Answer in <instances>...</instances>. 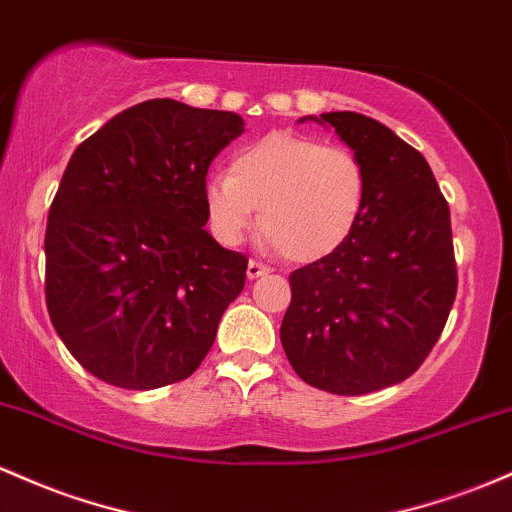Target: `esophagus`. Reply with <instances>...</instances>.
Instances as JSON below:
<instances>
[{
    "mask_svg": "<svg viewBox=\"0 0 512 512\" xmlns=\"http://www.w3.org/2000/svg\"><path fill=\"white\" fill-rule=\"evenodd\" d=\"M266 273H271V268L263 266V263H258V261H249V266H246V275H249V280L261 278V275H266Z\"/></svg>",
    "mask_w": 512,
    "mask_h": 512,
    "instance_id": "1",
    "label": "esophagus"
}]
</instances>
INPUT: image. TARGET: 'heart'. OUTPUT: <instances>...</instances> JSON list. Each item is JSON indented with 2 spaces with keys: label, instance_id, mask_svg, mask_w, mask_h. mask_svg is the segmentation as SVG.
I'll list each match as a JSON object with an SVG mask.
<instances>
[{
  "label": "heart",
  "instance_id": "obj_1",
  "mask_svg": "<svg viewBox=\"0 0 512 512\" xmlns=\"http://www.w3.org/2000/svg\"><path fill=\"white\" fill-rule=\"evenodd\" d=\"M367 200V171L346 147L314 137L271 132L234 149L229 174L203 186L208 227L237 246L256 222L287 261L312 263L350 237Z\"/></svg>",
  "mask_w": 512,
  "mask_h": 512
}]
</instances>
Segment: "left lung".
Segmentation results:
<instances>
[{
  "instance_id": "8db88e82",
  "label": "left lung",
  "mask_w": 512,
  "mask_h": 512,
  "mask_svg": "<svg viewBox=\"0 0 512 512\" xmlns=\"http://www.w3.org/2000/svg\"><path fill=\"white\" fill-rule=\"evenodd\" d=\"M304 120L358 154L367 200L333 254L290 273L280 343L312 387L377 392L411 377L445 329L457 295L450 208L423 154L380 120L353 111Z\"/></svg>"
}]
</instances>
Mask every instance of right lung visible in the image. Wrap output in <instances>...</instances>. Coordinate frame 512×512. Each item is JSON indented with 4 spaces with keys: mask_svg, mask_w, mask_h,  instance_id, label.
Returning a JSON list of instances; mask_svg holds the SVG:
<instances>
[{
    "mask_svg": "<svg viewBox=\"0 0 512 512\" xmlns=\"http://www.w3.org/2000/svg\"><path fill=\"white\" fill-rule=\"evenodd\" d=\"M237 113L174 99L118 113L74 149L45 229V302L77 363L123 389L191 377L246 280L205 229L208 166Z\"/></svg>",
    "mask_w": 512,
    "mask_h": 512,
    "instance_id": "add662e5",
    "label": "right lung"
}]
</instances>
